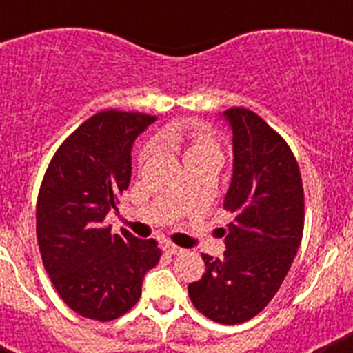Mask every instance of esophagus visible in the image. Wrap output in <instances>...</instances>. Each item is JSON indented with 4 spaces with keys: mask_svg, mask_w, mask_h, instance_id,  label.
Returning <instances> with one entry per match:
<instances>
[{
    "mask_svg": "<svg viewBox=\"0 0 353 353\" xmlns=\"http://www.w3.org/2000/svg\"><path fill=\"white\" fill-rule=\"evenodd\" d=\"M162 249H164V251H166L168 254H173V256H174V254H182V252H183L182 248L171 244V242H166V244L162 245Z\"/></svg>",
    "mask_w": 353,
    "mask_h": 353,
    "instance_id": "1",
    "label": "esophagus"
}]
</instances>
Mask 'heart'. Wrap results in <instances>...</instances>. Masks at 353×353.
Returning a JSON list of instances; mask_svg holds the SVG:
<instances>
[{
    "instance_id": "b5f03b06",
    "label": "heart",
    "mask_w": 353,
    "mask_h": 353,
    "mask_svg": "<svg viewBox=\"0 0 353 353\" xmlns=\"http://www.w3.org/2000/svg\"><path fill=\"white\" fill-rule=\"evenodd\" d=\"M166 141L170 145L185 148V159L192 157V155L207 154V152H217V143H215L212 132L199 123L174 127L166 134ZM138 157H145V148L139 150Z\"/></svg>"
}]
</instances>
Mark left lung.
<instances>
[{
  "mask_svg": "<svg viewBox=\"0 0 353 353\" xmlns=\"http://www.w3.org/2000/svg\"><path fill=\"white\" fill-rule=\"evenodd\" d=\"M233 130V179L224 210L223 260L201 254L205 274L189 285L196 310L224 325L256 316L285 281L304 233V187L288 143L251 109L224 111Z\"/></svg>",
  "mask_w": 353,
  "mask_h": 353,
  "instance_id": "1",
  "label": "left lung"
}]
</instances>
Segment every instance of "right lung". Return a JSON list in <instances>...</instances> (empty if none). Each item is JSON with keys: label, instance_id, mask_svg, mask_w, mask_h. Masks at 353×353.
I'll use <instances>...</instances> for the list:
<instances>
[{"label": "right lung", "instance_id": "right-lung-1", "mask_svg": "<svg viewBox=\"0 0 353 353\" xmlns=\"http://www.w3.org/2000/svg\"><path fill=\"white\" fill-rule=\"evenodd\" d=\"M157 117L108 109L83 121L52 155L37 199V242L56 292L72 311L111 322L141 297L161 260L154 239L111 233L104 219L130 182L134 139Z\"/></svg>", "mask_w": 353, "mask_h": 353}]
</instances>
